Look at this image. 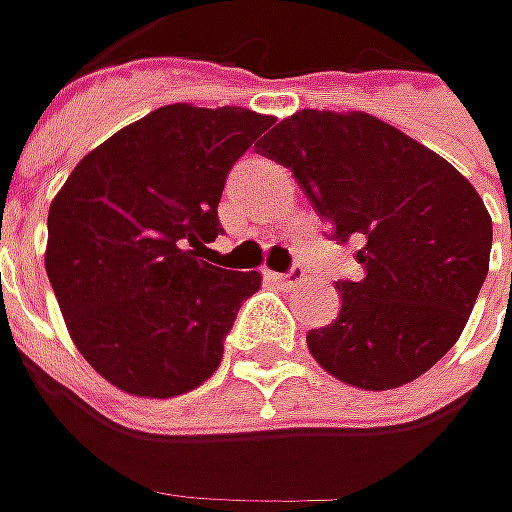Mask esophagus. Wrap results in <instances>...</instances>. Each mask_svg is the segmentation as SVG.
I'll list each match as a JSON object with an SVG mask.
<instances>
[{"instance_id":"34e87169","label":"esophagus","mask_w":512,"mask_h":512,"mask_svg":"<svg viewBox=\"0 0 512 512\" xmlns=\"http://www.w3.org/2000/svg\"><path fill=\"white\" fill-rule=\"evenodd\" d=\"M270 279L279 287H296L299 282H305V270L299 265H293L287 273H270Z\"/></svg>"}]
</instances>
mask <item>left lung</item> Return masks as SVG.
Segmentation results:
<instances>
[{
    "label": "left lung",
    "mask_w": 512,
    "mask_h": 512,
    "mask_svg": "<svg viewBox=\"0 0 512 512\" xmlns=\"http://www.w3.org/2000/svg\"><path fill=\"white\" fill-rule=\"evenodd\" d=\"M259 150L293 170L336 242H362L364 279L336 282L342 310L307 333L313 359L362 390L419 379L462 336L490 267L493 222L476 187L362 110H299Z\"/></svg>",
    "instance_id": "obj_1"
}]
</instances>
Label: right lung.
I'll use <instances>...</instances> for the list:
<instances>
[{
	"mask_svg": "<svg viewBox=\"0 0 512 512\" xmlns=\"http://www.w3.org/2000/svg\"><path fill=\"white\" fill-rule=\"evenodd\" d=\"M276 119L165 105L93 148L53 196L45 270L76 350L130 396L170 399L216 373L262 276L199 256L233 162Z\"/></svg>",
	"mask_w": 512,
	"mask_h": 512,
	"instance_id": "add662e5",
	"label": "right lung"
}]
</instances>
